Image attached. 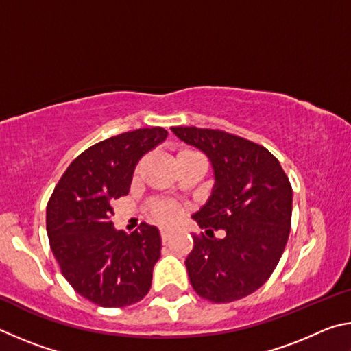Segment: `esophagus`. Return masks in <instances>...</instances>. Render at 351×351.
Here are the masks:
<instances>
[{
	"label": "esophagus",
	"instance_id": "34e87169",
	"mask_svg": "<svg viewBox=\"0 0 351 351\" xmlns=\"http://www.w3.org/2000/svg\"><path fill=\"white\" fill-rule=\"evenodd\" d=\"M173 232H175L173 229L162 228V229H161V239H162V241H164V243H165V241H169V240H170V237L173 235Z\"/></svg>",
	"mask_w": 351,
	"mask_h": 351
}]
</instances>
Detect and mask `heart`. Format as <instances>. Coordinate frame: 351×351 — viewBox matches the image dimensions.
<instances>
[{"label": "heart", "mask_w": 351, "mask_h": 351, "mask_svg": "<svg viewBox=\"0 0 351 351\" xmlns=\"http://www.w3.org/2000/svg\"><path fill=\"white\" fill-rule=\"evenodd\" d=\"M189 156H197V154H195L193 152H189V150H181L176 153L175 159L189 158ZM150 212H152V215L161 223L175 221L178 215H180V209H178L173 203H169V201H153V203L150 204Z\"/></svg>", "instance_id": "1"}]
</instances>
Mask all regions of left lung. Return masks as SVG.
<instances>
[{
  "label": "left lung",
  "mask_w": 351,
  "mask_h": 351,
  "mask_svg": "<svg viewBox=\"0 0 351 351\" xmlns=\"http://www.w3.org/2000/svg\"><path fill=\"white\" fill-rule=\"evenodd\" d=\"M178 139L203 152L215 184L192 218L206 234L193 235L186 258L190 283L215 304L243 299L268 280L287 246L293 189L280 162L265 147L221 130L171 127Z\"/></svg>",
  "instance_id": "left-lung-1"
}]
</instances>
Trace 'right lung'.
<instances>
[{"mask_svg":"<svg viewBox=\"0 0 351 351\" xmlns=\"http://www.w3.org/2000/svg\"><path fill=\"white\" fill-rule=\"evenodd\" d=\"M167 138L161 127L97 142L58 181L46 209V230L62 274L82 297L114 308L144 299L161 257L156 226L125 234L111 221L112 201L128 195L139 159Z\"/></svg>","mask_w":351,"mask_h":351,"instance_id":"1","label":"right lung"}]
</instances>
